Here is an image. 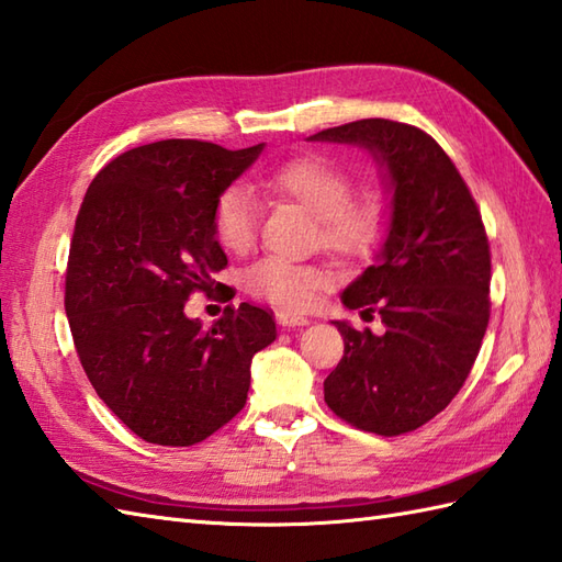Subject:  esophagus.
Segmentation results:
<instances>
[{"label": "esophagus", "instance_id": "esophagus-1", "mask_svg": "<svg viewBox=\"0 0 562 562\" xmlns=\"http://www.w3.org/2000/svg\"><path fill=\"white\" fill-rule=\"evenodd\" d=\"M278 324H280V328H284V330H292V328H304V326H308V318L290 314V312H280V314H278Z\"/></svg>", "mask_w": 562, "mask_h": 562}]
</instances>
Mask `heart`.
Returning a JSON list of instances; mask_svg holds the SVG:
<instances>
[{
    "label": "heart",
    "mask_w": 562,
    "mask_h": 562,
    "mask_svg": "<svg viewBox=\"0 0 562 562\" xmlns=\"http://www.w3.org/2000/svg\"><path fill=\"white\" fill-rule=\"evenodd\" d=\"M262 195L290 200L314 214L316 241L345 260L367 258L384 234L386 210L376 190L350 193V176L324 157H294L256 176ZM214 232L232 254H246L258 232V207L244 188H226L214 202ZM330 284V272L318 262L262 258L246 274L250 294L300 312Z\"/></svg>",
    "instance_id": "1"
}]
</instances>
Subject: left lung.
I'll use <instances>...</instances> for the list:
<instances>
[{
  "mask_svg": "<svg viewBox=\"0 0 562 562\" xmlns=\"http://www.w3.org/2000/svg\"><path fill=\"white\" fill-rule=\"evenodd\" d=\"M312 142L372 154L391 193V217L374 262L342 304L379 314L384 333L333 321L345 355L324 381L328 408L374 435H403L457 396L491 318V246L457 166L420 127L367 117Z\"/></svg>",
  "mask_w": 562,
  "mask_h": 562,
  "instance_id": "1",
  "label": "left lung"
}]
</instances>
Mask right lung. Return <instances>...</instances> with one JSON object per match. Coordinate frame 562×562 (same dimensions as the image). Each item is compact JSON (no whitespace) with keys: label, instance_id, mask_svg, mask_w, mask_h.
Instances as JSON below:
<instances>
[{"label":"right lung","instance_id":"obj_1","mask_svg":"<svg viewBox=\"0 0 562 562\" xmlns=\"http://www.w3.org/2000/svg\"><path fill=\"white\" fill-rule=\"evenodd\" d=\"M266 145L161 139L93 178L69 246L65 312L99 398L149 445L190 447L244 408L250 360L278 338L266 308L226 306L212 328L190 292L226 266L214 202Z\"/></svg>","mask_w":562,"mask_h":562}]
</instances>
